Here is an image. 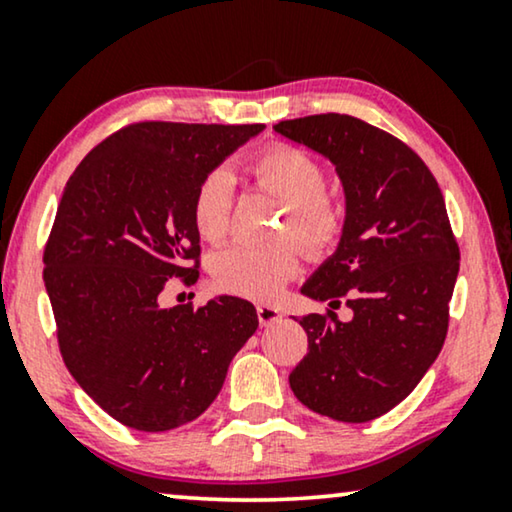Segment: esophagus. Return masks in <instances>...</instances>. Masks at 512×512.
<instances>
[{"instance_id": "obj_1", "label": "esophagus", "mask_w": 512, "mask_h": 512, "mask_svg": "<svg viewBox=\"0 0 512 512\" xmlns=\"http://www.w3.org/2000/svg\"><path fill=\"white\" fill-rule=\"evenodd\" d=\"M256 314H258V324L261 326H270V324H275V321L282 319V312L272 305H258Z\"/></svg>"}]
</instances>
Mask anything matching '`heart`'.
I'll use <instances>...</instances> for the list:
<instances>
[{
	"label": "heart",
	"instance_id": "heart-1",
	"mask_svg": "<svg viewBox=\"0 0 512 512\" xmlns=\"http://www.w3.org/2000/svg\"><path fill=\"white\" fill-rule=\"evenodd\" d=\"M249 172L258 188L286 205L279 235L293 237L310 256H324L338 247L347 226L340 200L326 191V170L310 153L291 144H272L251 160ZM233 179L226 170H212L200 179L191 198V219L198 235L219 242L230 228ZM298 247L289 240L275 244H233L212 263L214 284L221 291L251 300H270L296 277Z\"/></svg>",
	"mask_w": 512,
	"mask_h": 512
}]
</instances>
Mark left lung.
Segmentation results:
<instances>
[{
    "label": "left lung",
    "instance_id": "1",
    "mask_svg": "<svg viewBox=\"0 0 512 512\" xmlns=\"http://www.w3.org/2000/svg\"><path fill=\"white\" fill-rule=\"evenodd\" d=\"M277 132L324 153L347 195L340 247L305 296L355 312L340 322L328 307L307 314V354L291 370L293 394L338 422L361 424L396 408L443 349L459 244L443 193L424 160L361 118L314 114L279 121Z\"/></svg>",
    "mask_w": 512,
    "mask_h": 512
}]
</instances>
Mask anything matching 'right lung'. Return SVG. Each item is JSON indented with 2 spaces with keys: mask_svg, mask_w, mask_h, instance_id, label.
<instances>
[{
  "mask_svg": "<svg viewBox=\"0 0 512 512\" xmlns=\"http://www.w3.org/2000/svg\"><path fill=\"white\" fill-rule=\"evenodd\" d=\"M254 125L130 123L69 177L44 247L62 361L100 408L130 429L170 431L205 412L233 356L258 328L249 300L163 310L167 284H195V186Z\"/></svg>",
  "mask_w": 512,
  "mask_h": 512,
  "instance_id": "1",
  "label": "right lung"
}]
</instances>
